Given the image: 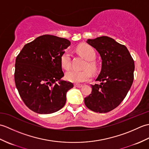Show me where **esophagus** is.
Here are the masks:
<instances>
[{"mask_svg":"<svg viewBox=\"0 0 149 149\" xmlns=\"http://www.w3.org/2000/svg\"><path fill=\"white\" fill-rule=\"evenodd\" d=\"M74 86L76 87V88H82V87H83V85L79 84H74Z\"/></svg>","mask_w":149,"mask_h":149,"instance_id":"1","label":"esophagus"}]
</instances>
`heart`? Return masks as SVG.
I'll return each mask as SVG.
<instances>
[{
	"instance_id": "1",
	"label": "heart",
	"mask_w": 149,
	"mask_h": 149,
	"mask_svg": "<svg viewBox=\"0 0 149 149\" xmlns=\"http://www.w3.org/2000/svg\"><path fill=\"white\" fill-rule=\"evenodd\" d=\"M76 50L81 56L87 60L86 63H85L84 68H90L93 72L96 71L97 65L93 60L95 58L96 53L93 47L86 43H82L78 45ZM60 63L62 67L65 70L70 67V54L68 50H65L61 55ZM91 77H92V74L89 69H84L83 70L70 69L66 73V79L74 83H81L88 81Z\"/></svg>"
}]
</instances>
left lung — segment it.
<instances>
[{"mask_svg": "<svg viewBox=\"0 0 149 149\" xmlns=\"http://www.w3.org/2000/svg\"><path fill=\"white\" fill-rule=\"evenodd\" d=\"M86 43L99 53L102 67L95 81L100 84L91 85L92 91L84 98L88 109L106 113L118 106L127 95L134 79V63L125 45L108 36L88 39Z\"/></svg>", "mask_w": 149, "mask_h": 149, "instance_id": "left-lung-1", "label": "left lung"}]
</instances>
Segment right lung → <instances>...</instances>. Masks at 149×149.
I'll list each match as a JSON object with an SVG mask.
<instances>
[{
	"label": "right lung",
	"mask_w": 149,
	"mask_h": 149,
	"mask_svg": "<svg viewBox=\"0 0 149 149\" xmlns=\"http://www.w3.org/2000/svg\"><path fill=\"white\" fill-rule=\"evenodd\" d=\"M70 45L67 39L45 34L26 44L16 58V87L34 112L50 114L65 106L66 92L74 85L61 79L60 57Z\"/></svg>",
	"instance_id": "1"
}]
</instances>
